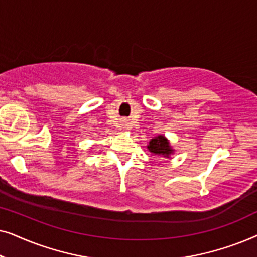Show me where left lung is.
<instances>
[{"instance_id": "obj_1", "label": "left lung", "mask_w": 257, "mask_h": 257, "mask_svg": "<svg viewBox=\"0 0 257 257\" xmlns=\"http://www.w3.org/2000/svg\"><path fill=\"white\" fill-rule=\"evenodd\" d=\"M147 149L154 156H160L165 158H170L171 154H173L174 152V150L171 147L170 142H168L166 137L161 135L151 139L149 145H147Z\"/></svg>"}]
</instances>
